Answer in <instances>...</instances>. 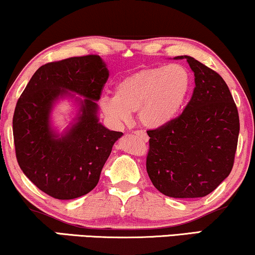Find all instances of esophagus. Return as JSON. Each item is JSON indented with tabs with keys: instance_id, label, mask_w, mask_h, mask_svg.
<instances>
[{
	"instance_id": "obj_1",
	"label": "esophagus",
	"mask_w": 255,
	"mask_h": 255,
	"mask_svg": "<svg viewBox=\"0 0 255 255\" xmlns=\"http://www.w3.org/2000/svg\"><path fill=\"white\" fill-rule=\"evenodd\" d=\"M134 134H136L137 136H140L141 138H142L143 141H148V136H147V134L144 133V131H142V130H136V131H134Z\"/></svg>"
}]
</instances>
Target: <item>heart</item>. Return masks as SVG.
<instances>
[{
  "label": "heart",
  "instance_id": "obj_1",
  "mask_svg": "<svg viewBox=\"0 0 255 255\" xmlns=\"http://www.w3.org/2000/svg\"><path fill=\"white\" fill-rule=\"evenodd\" d=\"M191 90V75L181 64L153 67L129 74L118 82L115 96H104L100 108L109 120L126 124L130 113L148 128H157L172 121Z\"/></svg>",
  "mask_w": 255,
  "mask_h": 255
}]
</instances>
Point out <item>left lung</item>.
Returning a JSON list of instances; mask_svg holds the SVG:
<instances>
[{
    "label": "left lung",
    "instance_id": "left-lung-1",
    "mask_svg": "<svg viewBox=\"0 0 255 255\" xmlns=\"http://www.w3.org/2000/svg\"><path fill=\"white\" fill-rule=\"evenodd\" d=\"M195 88L182 114L148 130L147 173L157 191L170 198H202L233 168L240 124L224 79L192 56Z\"/></svg>",
    "mask_w": 255,
    "mask_h": 255
}]
</instances>
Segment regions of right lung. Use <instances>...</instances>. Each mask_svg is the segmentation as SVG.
I'll return each mask as SVG.
<instances>
[{
	"label": "right lung",
	"mask_w": 255,
	"mask_h": 255,
	"mask_svg": "<svg viewBox=\"0 0 255 255\" xmlns=\"http://www.w3.org/2000/svg\"><path fill=\"white\" fill-rule=\"evenodd\" d=\"M108 76L99 55L43 64L16 104V159L25 176L53 198L75 199L94 189L115 141L122 136L99 122L96 101ZM64 98L75 99L79 111L60 134L51 125V112Z\"/></svg>",
	"instance_id": "right-lung-1"
}]
</instances>
